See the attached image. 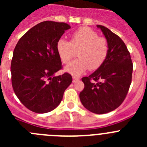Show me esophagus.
Segmentation results:
<instances>
[{
  "label": "esophagus",
  "mask_w": 147,
  "mask_h": 147,
  "mask_svg": "<svg viewBox=\"0 0 147 147\" xmlns=\"http://www.w3.org/2000/svg\"><path fill=\"white\" fill-rule=\"evenodd\" d=\"M78 80H79V78L78 77H76V76H73V82H75Z\"/></svg>",
  "instance_id": "esophagus-1"
}]
</instances>
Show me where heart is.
I'll list each match as a JSON object with an SVG mask.
<instances>
[{
	"instance_id": "1",
	"label": "heart",
	"mask_w": 147,
	"mask_h": 147,
	"mask_svg": "<svg viewBox=\"0 0 147 147\" xmlns=\"http://www.w3.org/2000/svg\"><path fill=\"white\" fill-rule=\"evenodd\" d=\"M78 51V59L65 67V71L74 76H80L86 70L94 71L102 65L107 59L109 45L107 40L98 37L91 28L82 27L72 34L71 42L59 39L57 51L64 64H67Z\"/></svg>"
}]
</instances>
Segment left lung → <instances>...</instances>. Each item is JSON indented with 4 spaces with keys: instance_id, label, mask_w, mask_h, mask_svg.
<instances>
[{
    "instance_id": "obj_1",
    "label": "left lung",
    "mask_w": 147,
    "mask_h": 147,
    "mask_svg": "<svg viewBox=\"0 0 147 147\" xmlns=\"http://www.w3.org/2000/svg\"><path fill=\"white\" fill-rule=\"evenodd\" d=\"M97 27L108 42V55L101 67L82 79L85 88L80 98L87 110L104 114L115 110L124 102L132 82V63L123 40L106 27Z\"/></svg>"
}]
</instances>
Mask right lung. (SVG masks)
Returning a JSON list of instances; mask_svg holds the SVG:
<instances>
[{
  "label": "right lung",
  "instance_id": "obj_1",
  "mask_svg": "<svg viewBox=\"0 0 147 147\" xmlns=\"http://www.w3.org/2000/svg\"><path fill=\"white\" fill-rule=\"evenodd\" d=\"M69 28L65 23L42 22L28 30L15 46L11 63L12 88L21 103L32 112L54 110L72 82L68 73L54 76L62 69L57 43Z\"/></svg>",
  "mask_w": 147,
  "mask_h": 147
}]
</instances>
